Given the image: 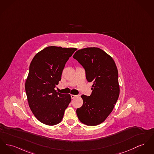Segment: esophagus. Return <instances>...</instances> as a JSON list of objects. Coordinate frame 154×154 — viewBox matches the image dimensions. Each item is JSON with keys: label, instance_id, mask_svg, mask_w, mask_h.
Segmentation results:
<instances>
[{"label": "esophagus", "instance_id": "1", "mask_svg": "<svg viewBox=\"0 0 154 154\" xmlns=\"http://www.w3.org/2000/svg\"><path fill=\"white\" fill-rule=\"evenodd\" d=\"M77 96L76 95H71V98L72 99H74L75 98H76Z\"/></svg>", "mask_w": 154, "mask_h": 154}]
</instances>
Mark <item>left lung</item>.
<instances>
[{
	"label": "left lung",
	"mask_w": 154,
	"mask_h": 154,
	"mask_svg": "<svg viewBox=\"0 0 154 154\" xmlns=\"http://www.w3.org/2000/svg\"><path fill=\"white\" fill-rule=\"evenodd\" d=\"M72 57L84 67L87 81L92 82L90 96H81L83 104L77 115L87 126L98 125L112 112L119 96L116 65L110 55L95 47L78 50Z\"/></svg>",
	"instance_id": "1"
}]
</instances>
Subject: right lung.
<instances>
[{
	"label": "right lung",
	"mask_w": 154,
	"mask_h": 154,
	"mask_svg": "<svg viewBox=\"0 0 154 154\" xmlns=\"http://www.w3.org/2000/svg\"><path fill=\"white\" fill-rule=\"evenodd\" d=\"M76 48L48 46L32 60L25 88L29 107L35 118L48 126L59 123L71 101L70 94L54 90L61 80L65 64Z\"/></svg>",
	"instance_id": "right-lung-1"
}]
</instances>
